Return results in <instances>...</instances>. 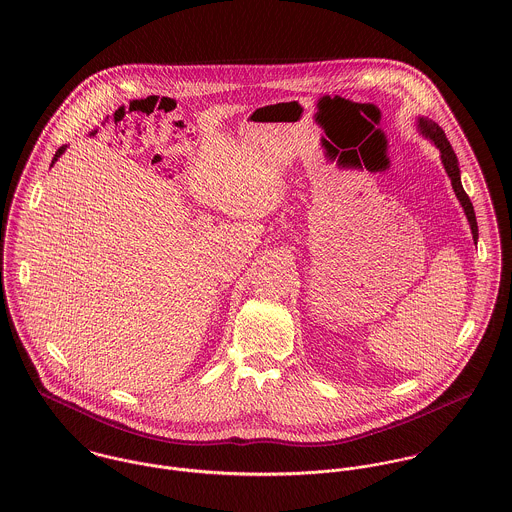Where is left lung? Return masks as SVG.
I'll list each match as a JSON object with an SVG mask.
<instances>
[{
    "instance_id": "left-lung-1",
    "label": "left lung",
    "mask_w": 512,
    "mask_h": 512,
    "mask_svg": "<svg viewBox=\"0 0 512 512\" xmlns=\"http://www.w3.org/2000/svg\"><path fill=\"white\" fill-rule=\"evenodd\" d=\"M418 130L420 134L430 140L434 146L439 149V157H441V163H443V169L447 173V177L451 179V187L455 191V197L459 201V205L463 207V213L469 220V226H471V234H473V242L477 244V238H479V228H477V219H475V211H473V205L461 185V171H459V161H457V155L453 151L451 144L447 142L445 138V132L439 128L438 124L434 120H428V118H418Z\"/></svg>"
}]
</instances>
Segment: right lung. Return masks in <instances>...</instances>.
<instances>
[{
	"mask_svg": "<svg viewBox=\"0 0 512 512\" xmlns=\"http://www.w3.org/2000/svg\"><path fill=\"white\" fill-rule=\"evenodd\" d=\"M65 151H67V146L59 147V149H57V153H55V157H53V161H51V167L55 165V161H57Z\"/></svg>",
	"mask_w": 512,
	"mask_h": 512,
	"instance_id": "add662e5",
	"label": "right lung"
}]
</instances>
